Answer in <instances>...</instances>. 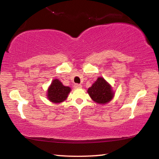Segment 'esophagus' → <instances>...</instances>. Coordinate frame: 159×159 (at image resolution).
<instances>
[{"mask_svg": "<svg viewBox=\"0 0 159 159\" xmlns=\"http://www.w3.org/2000/svg\"><path fill=\"white\" fill-rule=\"evenodd\" d=\"M74 87L75 88H80L82 87V85H80V84H78V83H76V84H74Z\"/></svg>", "mask_w": 159, "mask_h": 159, "instance_id": "obj_1", "label": "esophagus"}]
</instances>
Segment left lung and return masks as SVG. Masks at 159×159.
<instances>
[{
  "label": "left lung",
  "instance_id": "1",
  "mask_svg": "<svg viewBox=\"0 0 159 159\" xmlns=\"http://www.w3.org/2000/svg\"><path fill=\"white\" fill-rule=\"evenodd\" d=\"M88 93L94 102L101 104L108 103L114 95L111 86L102 77H99L88 88Z\"/></svg>",
  "mask_w": 159,
  "mask_h": 159
}]
</instances>
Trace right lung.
Here are the masks:
<instances>
[{
	"label": "right lung",
	"instance_id": "add662e5",
	"mask_svg": "<svg viewBox=\"0 0 159 159\" xmlns=\"http://www.w3.org/2000/svg\"><path fill=\"white\" fill-rule=\"evenodd\" d=\"M70 91L69 87L64 86L58 79H55L48 88L47 98L53 103H60L67 98Z\"/></svg>",
	"mask_w": 159,
	"mask_h": 159
}]
</instances>
